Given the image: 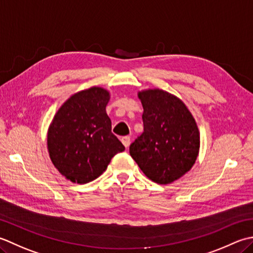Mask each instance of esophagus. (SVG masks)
<instances>
[{"label":"esophagus","instance_id":"esophagus-1","mask_svg":"<svg viewBox=\"0 0 253 253\" xmlns=\"http://www.w3.org/2000/svg\"><path fill=\"white\" fill-rule=\"evenodd\" d=\"M121 142H122V144L123 145H125L126 148L130 146V137L128 136H123V137H121Z\"/></svg>","mask_w":253,"mask_h":253}]
</instances>
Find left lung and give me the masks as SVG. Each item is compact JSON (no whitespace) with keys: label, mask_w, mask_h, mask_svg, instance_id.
Here are the masks:
<instances>
[{"label":"left lung","mask_w":253,"mask_h":253,"mask_svg":"<svg viewBox=\"0 0 253 253\" xmlns=\"http://www.w3.org/2000/svg\"><path fill=\"white\" fill-rule=\"evenodd\" d=\"M143 106L144 132L130 146V155L152 181L169 184L184 176L197 161L200 131L184 102L170 92H137Z\"/></svg>","instance_id":"8db88e82"}]
</instances>
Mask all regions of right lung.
Segmentation results:
<instances>
[{"label": "right lung", "instance_id": "add662e5", "mask_svg": "<svg viewBox=\"0 0 253 253\" xmlns=\"http://www.w3.org/2000/svg\"><path fill=\"white\" fill-rule=\"evenodd\" d=\"M110 92L102 87L75 92L51 121L47 146L51 162L65 179L84 184L98 178L125 146L111 132L106 112Z\"/></svg>", "mask_w": 253, "mask_h": 253}]
</instances>
